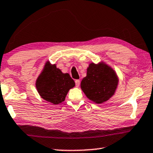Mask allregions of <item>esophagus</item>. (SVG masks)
<instances>
[{
  "mask_svg": "<svg viewBox=\"0 0 153 153\" xmlns=\"http://www.w3.org/2000/svg\"><path fill=\"white\" fill-rule=\"evenodd\" d=\"M75 82H76V87H79V84H80V81H79V79H76V80L75 81Z\"/></svg>",
  "mask_w": 153,
  "mask_h": 153,
  "instance_id": "1",
  "label": "esophagus"
}]
</instances>
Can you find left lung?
<instances>
[{
	"label": "left lung",
	"mask_w": 153,
	"mask_h": 153,
	"mask_svg": "<svg viewBox=\"0 0 153 153\" xmlns=\"http://www.w3.org/2000/svg\"><path fill=\"white\" fill-rule=\"evenodd\" d=\"M119 79L116 71L103 61L90 63L86 76L81 82V89L86 97L94 103L101 104L108 101L118 85Z\"/></svg>",
	"instance_id": "left-lung-1"
}]
</instances>
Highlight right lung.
Wrapping results in <instances>:
<instances>
[{
	"instance_id": "right-lung-1",
	"label": "right lung",
	"mask_w": 153,
	"mask_h": 153,
	"mask_svg": "<svg viewBox=\"0 0 153 153\" xmlns=\"http://www.w3.org/2000/svg\"><path fill=\"white\" fill-rule=\"evenodd\" d=\"M35 86L43 99L57 105L65 101L68 92L75 86V82L69 74H63L56 65L48 60L36 80Z\"/></svg>"
}]
</instances>
